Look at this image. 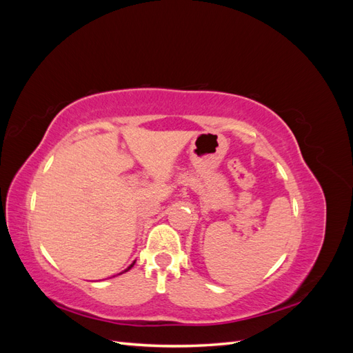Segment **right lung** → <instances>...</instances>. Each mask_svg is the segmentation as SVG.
I'll return each mask as SVG.
<instances>
[{
	"instance_id": "obj_1",
	"label": "right lung",
	"mask_w": 353,
	"mask_h": 353,
	"mask_svg": "<svg viewBox=\"0 0 353 353\" xmlns=\"http://www.w3.org/2000/svg\"><path fill=\"white\" fill-rule=\"evenodd\" d=\"M134 263H135V262H134ZM134 263H132V265H131V266H128V270H125V271H123V272H126V271H130V270H131V268H132V266H134Z\"/></svg>"
}]
</instances>
